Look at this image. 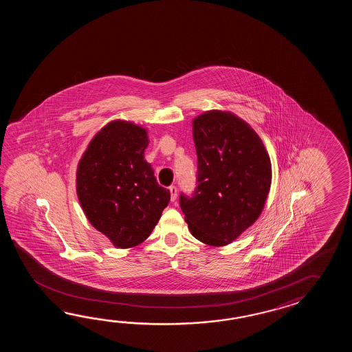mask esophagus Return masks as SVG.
Listing matches in <instances>:
<instances>
[{
	"instance_id": "esophagus-1",
	"label": "esophagus",
	"mask_w": 352,
	"mask_h": 352,
	"mask_svg": "<svg viewBox=\"0 0 352 352\" xmlns=\"http://www.w3.org/2000/svg\"><path fill=\"white\" fill-rule=\"evenodd\" d=\"M168 190H170V194H171V201H176V199H177V187L173 185V186L168 187Z\"/></svg>"
}]
</instances>
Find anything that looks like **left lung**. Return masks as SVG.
<instances>
[{
  "label": "left lung",
  "instance_id": "left-lung-1",
  "mask_svg": "<svg viewBox=\"0 0 352 352\" xmlns=\"http://www.w3.org/2000/svg\"><path fill=\"white\" fill-rule=\"evenodd\" d=\"M192 133L197 186L179 194V206L196 239L223 247L261 215L272 179L270 156L253 128L232 113H204Z\"/></svg>",
  "mask_w": 352,
  "mask_h": 352
}]
</instances>
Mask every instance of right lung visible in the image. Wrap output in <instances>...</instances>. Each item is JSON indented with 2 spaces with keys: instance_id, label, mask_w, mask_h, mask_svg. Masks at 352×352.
Here are the masks:
<instances>
[{
  "instance_id": "obj_1",
  "label": "right lung",
  "mask_w": 352,
  "mask_h": 352,
  "mask_svg": "<svg viewBox=\"0 0 352 352\" xmlns=\"http://www.w3.org/2000/svg\"><path fill=\"white\" fill-rule=\"evenodd\" d=\"M146 129L114 120L91 140L78 166L76 192L90 224L117 248L150 236L170 202L144 160Z\"/></svg>"
}]
</instances>
